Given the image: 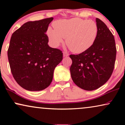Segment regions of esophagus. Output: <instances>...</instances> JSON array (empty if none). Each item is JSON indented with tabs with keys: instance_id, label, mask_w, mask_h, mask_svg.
Returning a JSON list of instances; mask_svg holds the SVG:
<instances>
[{
	"instance_id": "esophagus-1",
	"label": "esophagus",
	"mask_w": 125,
	"mask_h": 125,
	"mask_svg": "<svg viewBox=\"0 0 125 125\" xmlns=\"http://www.w3.org/2000/svg\"><path fill=\"white\" fill-rule=\"evenodd\" d=\"M69 55V53L67 52H63V56L64 57H67Z\"/></svg>"
}]
</instances>
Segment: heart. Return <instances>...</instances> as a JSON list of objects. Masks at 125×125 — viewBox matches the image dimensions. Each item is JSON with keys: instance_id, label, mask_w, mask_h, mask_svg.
<instances>
[{"instance_id": "obj_1", "label": "heart", "mask_w": 125, "mask_h": 125, "mask_svg": "<svg viewBox=\"0 0 125 125\" xmlns=\"http://www.w3.org/2000/svg\"><path fill=\"white\" fill-rule=\"evenodd\" d=\"M54 29L47 30L49 40L57 47L66 38V44L70 50L76 53L88 50L94 44L98 34L97 23L92 20L80 18L58 20L53 22Z\"/></svg>"}]
</instances>
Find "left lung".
Returning <instances> with one entry per match:
<instances>
[{
    "label": "left lung",
    "mask_w": 125,
    "mask_h": 125,
    "mask_svg": "<svg viewBox=\"0 0 125 125\" xmlns=\"http://www.w3.org/2000/svg\"><path fill=\"white\" fill-rule=\"evenodd\" d=\"M98 31L96 40L90 48L78 54H71L70 72L77 86L87 91L96 90L110 79L116 57L114 36L107 25L96 20Z\"/></svg>",
    "instance_id": "8db88e82"
}]
</instances>
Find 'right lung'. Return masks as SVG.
I'll return each instance as SVG.
<instances>
[{
    "mask_svg": "<svg viewBox=\"0 0 125 125\" xmlns=\"http://www.w3.org/2000/svg\"><path fill=\"white\" fill-rule=\"evenodd\" d=\"M53 18L28 21L11 35L8 49L10 68L25 90L41 91L52 82L54 70L63 59L60 49L48 45L45 34Z\"/></svg>",
    "mask_w": 125,
    "mask_h": 125,
    "instance_id": "1",
    "label": "right lung"
}]
</instances>
